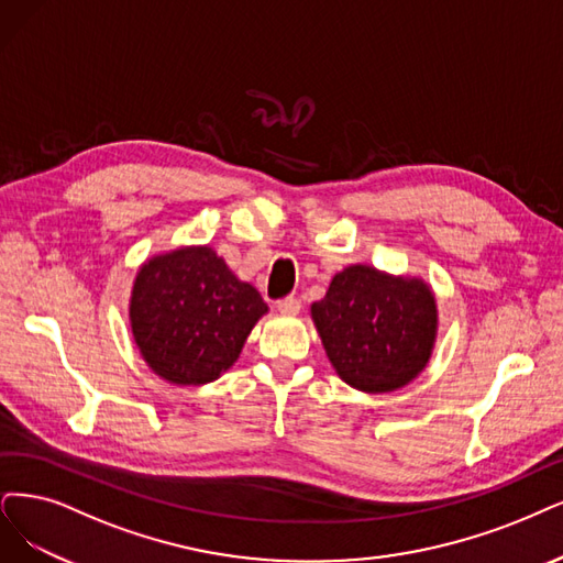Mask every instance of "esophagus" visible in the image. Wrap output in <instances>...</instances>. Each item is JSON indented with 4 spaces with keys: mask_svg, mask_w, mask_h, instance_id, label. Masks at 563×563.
Segmentation results:
<instances>
[{
    "mask_svg": "<svg viewBox=\"0 0 563 563\" xmlns=\"http://www.w3.org/2000/svg\"><path fill=\"white\" fill-rule=\"evenodd\" d=\"M276 308L280 310L283 316H297L299 310H301V301L297 297H285V299H280L276 303Z\"/></svg>",
    "mask_w": 563,
    "mask_h": 563,
    "instance_id": "obj_1",
    "label": "esophagus"
}]
</instances>
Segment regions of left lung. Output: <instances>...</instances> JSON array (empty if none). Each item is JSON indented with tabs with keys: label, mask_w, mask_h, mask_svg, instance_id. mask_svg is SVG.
Listing matches in <instances>:
<instances>
[{
	"label": "left lung",
	"mask_w": 563,
	"mask_h": 563,
	"mask_svg": "<svg viewBox=\"0 0 563 563\" xmlns=\"http://www.w3.org/2000/svg\"><path fill=\"white\" fill-rule=\"evenodd\" d=\"M310 318L339 378L366 394L397 391L418 378L439 334L431 287L368 264L339 271Z\"/></svg>",
	"instance_id": "1"
}]
</instances>
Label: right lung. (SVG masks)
I'll use <instances>...</instances> for the list:
<instances>
[{
	"label": "right lung",
	"instance_id": "1",
	"mask_svg": "<svg viewBox=\"0 0 563 563\" xmlns=\"http://www.w3.org/2000/svg\"><path fill=\"white\" fill-rule=\"evenodd\" d=\"M268 306L211 245L145 260L132 285L130 327L143 362L172 385H206L232 368Z\"/></svg>",
	"mask_w": 563,
	"mask_h": 563
}]
</instances>
